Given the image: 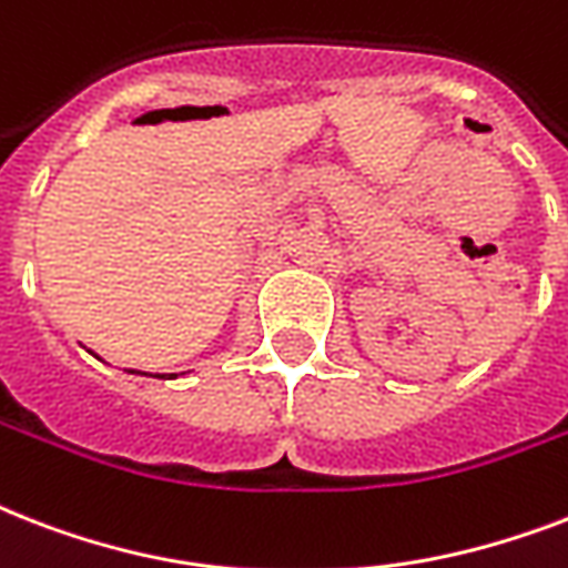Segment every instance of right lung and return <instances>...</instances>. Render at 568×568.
<instances>
[{"label": "right lung", "mask_w": 568, "mask_h": 568, "mask_svg": "<svg viewBox=\"0 0 568 568\" xmlns=\"http://www.w3.org/2000/svg\"><path fill=\"white\" fill-rule=\"evenodd\" d=\"M129 374H144V377H176V374H146V372H129Z\"/></svg>", "instance_id": "right-lung-1"}]
</instances>
